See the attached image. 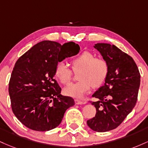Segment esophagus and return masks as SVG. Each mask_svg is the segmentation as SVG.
<instances>
[{
	"label": "esophagus",
	"instance_id": "34e87169",
	"mask_svg": "<svg viewBox=\"0 0 148 148\" xmlns=\"http://www.w3.org/2000/svg\"><path fill=\"white\" fill-rule=\"evenodd\" d=\"M75 103L76 105H82V104L86 103V102H84V101H82L80 100H78V99H75Z\"/></svg>",
	"mask_w": 148,
	"mask_h": 148
}]
</instances>
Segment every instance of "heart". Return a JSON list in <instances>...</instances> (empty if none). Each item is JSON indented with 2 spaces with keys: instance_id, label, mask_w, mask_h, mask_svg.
<instances>
[{
  "instance_id": "1",
  "label": "heart",
  "mask_w": 148,
  "mask_h": 148,
  "mask_svg": "<svg viewBox=\"0 0 148 148\" xmlns=\"http://www.w3.org/2000/svg\"><path fill=\"white\" fill-rule=\"evenodd\" d=\"M74 71L79 70L77 78L79 80L71 83L64 88L66 95L79 99L87 93L92 87H99L106 80L108 74V64L101 57H94L89 51H84L71 60ZM54 73L62 84H67L72 77V71L64 62H58L55 66Z\"/></svg>"
}]
</instances>
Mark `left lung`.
Instances as JSON below:
<instances>
[{
	"mask_svg": "<svg viewBox=\"0 0 148 148\" xmlns=\"http://www.w3.org/2000/svg\"><path fill=\"white\" fill-rule=\"evenodd\" d=\"M108 64L104 85L92 95L97 101L95 117L87 120L93 131L106 132L117 128L135 107L140 75L132 56L114 45L97 43L94 46Z\"/></svg>",
	"mask_w": 148,
	"mask_h": 148,
	"instance_id": "left-lung-1",
	"label": "left lung"
}]
</instances>
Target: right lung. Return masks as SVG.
<instances>
[{"label": "right lung", "instance_id": "add662e5", "mask_svg": "<svg viewBox=\"0 0 148 148\" xmlns=\"http://www.w3.org/2000/svg\"><path fill=\"white\" fill-rule=\"evenodd\" d=\"M80 50L73 42L44 40L33 46L16 61L9 82L11 107L16 118L30 129L46 132L60 124L73 99L61 94L54 79L58 62Z\"/></svg>", "mask_w": 148, "mask_h": 148}]
</instances>
